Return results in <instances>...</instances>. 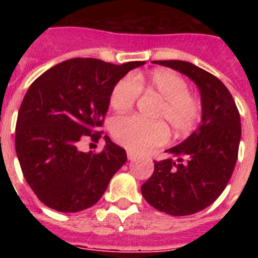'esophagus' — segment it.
<instances>
[{"instance_id":"obj_1","label":"esophagus","mask_w":258,"mask_h":258,"mask_svg":"<svg viewBox=\"0 0 258 258\" xmlns=\"http://www.w3.org/2000/svg\"><path fill=\"white\" fill-rule=\"evenodd\" d=\"M126 155H127V159H129V160H134V159L137 157V155L132 151H127Z\"/></svg>"}]
</instances>
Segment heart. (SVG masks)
Instances as JSON below:
<instances>
[{
    "label": "heart",
    "instance_id": "1",
    "mask_svg": "<svg viewBox=\"0 0 258 258\" xmlns=\"http://www.w3.org/2000/svg\"><path fill=\"white\" fill-rule=\"evenodd\" d=\"M142 90L163 98L156 117L169 122L175 133H188L199 121L200 102L190 94L188 84L168 70L155 71L149 77L126 75L113 86L109 104L115 111H127L134 106ZM111 133L118 145L134 152L149 151L169 140V129L165 122L146 121L138 116L113 118Z\"/></svg>",
    "mask_w": 258,
    "mask_h": 258
}]
</instances>
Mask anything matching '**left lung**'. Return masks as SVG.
Masks as SVG:
<instances>
[{"label": "left lung", "mask_w": 258, "mask_h": 258, "mask_svg": "<svg viewBox=\"0 0 258 258\" xmlns=\"http://www.w3.org/2000/svg\"><path fill=\"white\" fill-rule=\"evenodd\" d=\"M192 80L200 92L202 121L197 131L165 152L172 157L155 161L152 175L141 187L157 211L190 216L209 207L229 183L238 159L240 115L222 81L184 60H154Z\"/></svg>", "instance_id": "left-lung-1"}]
</instances>
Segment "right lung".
I'll return each mask as SVG.
<instances>
[{
    "label": "right lung",
    "mask_w": 258,
    "mask_h": 258,
    "mask_svg": "<svg viewBox=\"0 0 258 258\" xmlns=\"http://www.w3.org/2000/svg\"><path fill=\"white\" fill-rule=\"evenodd\" d=\"M146 61L116 66L75 58L54 66L32 83L20 104L15 150L23 175L45 206L75 213L94 206L126 161V152L104 136L99 154L84 152L97 142L113 86Z\"/></svg>",
    "instance_id": "1"
}]
</instances>
